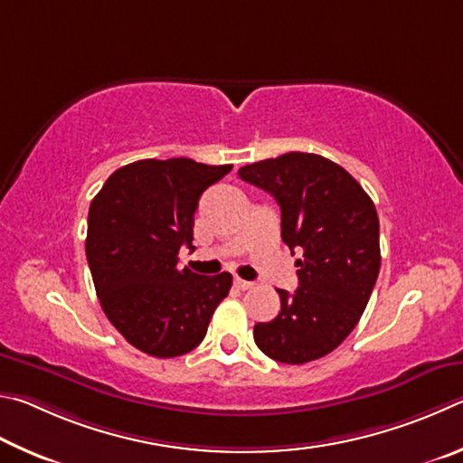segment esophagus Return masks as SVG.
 I'll return each instance as SVG.
<instances>
[{
  "instance_id": "esophagus-1",
  "label": "esophagus",
  "mask_w": 463,
  "mask_h": 463,
  "mask_svg": "<svg viewBox=\"0 0 463 463\" xmlns=\"http://www.w3.org/2000/svg\"><path fill=\"white\" fill-rule=\"evenodd\" d=\"M233 285H236V288H240V290H248V288L254 287V282L244 280V279H236V280H233Z\"/></svg>"
}]
</instances>
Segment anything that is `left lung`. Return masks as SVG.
Here are the masks:
<instances>
[{
	"mask_svg": "<svg viewBox=\"0 0 463 463\" xmlns=\"http://www.w3.org/2000/svg\"><path fill=\"white\" fill-rule=\"evenodd\" d=\"M280 205V236L301 252L298 288H279L280 313L254 342L282 364L319 360L358 326L380 272V223L368 193L335 162L288 152L238 170Z\"/></svg>",
	"mask_w": 463,
	"mask_h": 463,
	"instance_id": "8db88e82",
	"label": "left lung"
}]
</instances>
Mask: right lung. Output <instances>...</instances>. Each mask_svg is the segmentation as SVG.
Masks as SVG:
<instances>
[{"instance_id": "add662e5", "label": "right lung", "mask_w": 463, "mask_h": 463, "mask_svg": "<svg viewBox=\"0 0 463 463\" xmlns=\"http://www.w3.org/2000/svg\"><path fill=\"white\" fill-rule=\"evenodd\" d=\"M230 170L191 158L137 160L118 168L89 207L85 252L103 313L154 358L194 350L230 293V272L201 277L178 264L181 248H194L203 191Z\"/></svg>"}]
</instances>
